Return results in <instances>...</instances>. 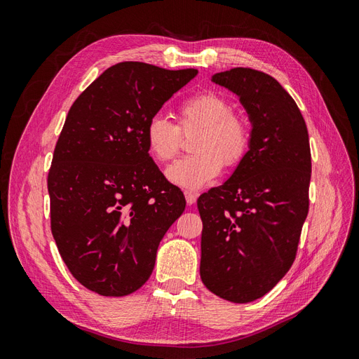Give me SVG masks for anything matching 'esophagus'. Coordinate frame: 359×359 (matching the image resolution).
Wrapping results in <instances>:
<instances>
[{
    "mask_svg": "<svg viewBox=\"0 0 359 359\" xmlns=\"http://www.w3.org/2000/svg\"><path fill=\"white\" fill-rule=\"evenodd\" d=\"M184 196H186V201H187V205H193L196 203V199H198V194L191 191V190H186L184 191Z\"/></svg>",
    "mask_w": 359,
    "mask_h": 359,
    "instance_id": "esophagus-1",
    "label": "esophagus"
}]
</instances>
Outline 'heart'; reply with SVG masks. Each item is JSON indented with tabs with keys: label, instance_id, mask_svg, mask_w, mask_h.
Masks as SVG:
<instances>
[{
	"label": "heart",
	"instance_id": "1",
	"mask_svg": "<svg viewBox=\"0 0 359 359\" xmlns=\"http://www.w3.org/2000/svg\"><path fill=\"white\" fill-rule=\"evenodd\" d=\"M178 126L156 114L145 126V144L157 161H169L178 154L181 132L198 130L193 151L196 154L173 161L166 178L178 187L199 190L219 177L223 163L233 166L240 161L250 142L247 119L231 109V103L214 91H201L187 97L177 109Z\"/></svg>",
	"mask_w": 359,
	"mask_h": 359
}]
</instances>
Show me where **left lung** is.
I'll use <instances>...</instances> for the list:
<instances>
[{
  "label": "left lung",
  "instance_id": "left-lung-1",
  "mask_svg": "<svg viewBox=\"0 0 359 359\" xmlns=\"http://www.w3.org/2000/svg\"><path fill=\"white\" fill-rule=\"evenodd\" d=\"M211 81L240 97L252 132L229 180L198 199L201 278L217 297L244 304L268 293L295 260L309 214V132L273 76L236 67Z\"/></svg>",
  "mask_w": 359,
  "mask_h": 359
}]
</instances>
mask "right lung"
Wrapping results in <instances>:
<instances>
[{
	"mask_svg": "<svg viewBox=\"0 0 359 359\" xmlns=\"http://www.w3.org/2000/svg\"><path fill=\"white\" fill-rule=\"evenodd\" d=\"M196 74L119 62L70 107L48 175L50 229L72 276L99 295L145 285L161 238L186 210L148 154L145 126Z\"/></svg>",
	"mask_w": 359,
	"mask_h": 359,
	"instance_id": "obj_1",
	"label": "right lung"
}]
</instances>
